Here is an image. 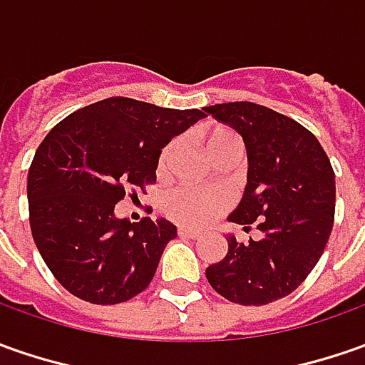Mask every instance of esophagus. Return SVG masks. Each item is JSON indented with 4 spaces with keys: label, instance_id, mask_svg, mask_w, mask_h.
I'll use <instances>...</instances> for the list:
<instances>
[{
    "label": "esophagus",
    "instance_id": "obj_1",
    "mask_svg": "<svg viewBox=\"0 0 365 365\" xmlns=\"http://www.w3.org/2000/svg\"><path fill=\"white\" fill-rule=\"evenodd\" d=\"M178 234L180 236H183V238H192V240H195V238H200L202 234L197 232V230H192V228H180L178 230Z\"/></svg>",
    "mask_w": 365,
    "mask_h": 365
}]
</instances>
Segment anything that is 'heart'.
Returning <instances> with one entry per match:
<instances>
[{
    "label": "heart",
    "mask_w": 365,
    "mask_h": 365,
    "mask_svg": "<svg viewBox=\"0 0 365 365\" xmlns=\"http://www.w3.org/2000/svg\"><path fill=\"white\" fill-rule=\"evenodd\" d=\"M202 145L212 159L222 158L230 151H242V141L238 133L212 125L202 133ZM178 143H168L159 153V170H165ZM230 206V195L222 190H195V187H175L165 197V212L168 216L185 226H204L214 216L222 214Z\"/></svg>",
    "instance_id": "b5f03b06"
}]
</instances>
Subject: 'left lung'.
Returning a JSON list of instances; mask_svg holds the SVG:
<instances>
[{
    "mask_svg": "<svg viewBox=\"0 0 365 365\" xmlns=\"http://www.w3.org/2000/svg\"><path fill=\"white\" fill-rule=\"evenodd\" d=\"M242 135L248 183L228 218L260 240L228 236V255L206 269L207 283L238 305H267L291 295L317 264L335 218V173L313 133L255 103L204 108Z\"/></svg>",
    "mask_w": 365,
    "mask_h": 365,
    "instance_id": "obj_1",
    "label": "left lung"
}]
</instances>
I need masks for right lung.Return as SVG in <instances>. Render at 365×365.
Instances as JSON below:
<instances>
[{
	"instance_id": "add662e5",
	"label": "right lung",
	"mask_w": 365,
	"mask_h": 365,
	"mask_svg": "<svg viewBox=\"0 0 365 365\" xmlns=\"http://www.w3.org/2000/svg\"><path fill=\"white\" fill-rule=\"evenodd\" d=\"M202 117L200 108L110 96L74 110L46 135L28 171L30 228L68 293L117 305L149 287L178 230L168 220H119L115 206L155 183L161 147Z\"/></svg>"
}]
</instances>
